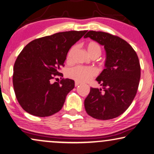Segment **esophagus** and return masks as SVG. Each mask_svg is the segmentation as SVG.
<instances>
[{"label": "esophagus", "mask_w": 154, "mask_h": 154, "mask_svg": "<svg viewBox=\"0 0 154 154\" xmlns=\"http://www.w3.org/2000/svg\"><path fill=\"white\" fill-rule=\"evenodd\" d=\"M79 85V82H75V87H77Z\"/></svg>", "instance_id": "obj_1"}]
</instances>
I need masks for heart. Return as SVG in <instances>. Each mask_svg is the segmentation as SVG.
Wrapping results in <instances>:
<instances>
[{"instance_id":"1","label":"heart","mask_w":154,"mask_h":154,"mask_svg":"<svg viewBox=\"0 0 154 154\" xmlns=\"http://www.w3.org/2000/svg\"><path fill=\"white\" fill-rule=\"evenodd\" d=\"M87 51L91 57L98 56L100 57L102 53V48L97 42L91 41L87 45ZM77 49V45H74L70 48L67 55V60L71 62L72 60L74 54ZM67 75L74 80L79 82H87L90 80L93 77L97 75V70L93 67H82V66H76L69 69Z\"/></svg>"}]
</instances>
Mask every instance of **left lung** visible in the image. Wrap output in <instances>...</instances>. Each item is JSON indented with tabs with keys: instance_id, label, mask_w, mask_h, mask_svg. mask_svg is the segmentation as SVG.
<instances>
[{
	"instance_id": "left-lung-1",
	"label": "left lung",
	"mask_w": 154,
	"mask_h": 154,
	"mask_svg": "<svg viewBox=\"0 0 154 154\" xmlns=\"http://www.w3.org/2000/svg\"><path fill=\"white\" fill-rule=\"evenodd\" d=\"M84 38H90L104 46L105 69L96 80L102 89L91 87L85 100V107L91 117L108 120L122 114L137 94L141 67L137 52L119 37L100 31H89Z\"/></svg>"
}]
</instances>
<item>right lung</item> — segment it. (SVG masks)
Here are the masks:
<instances>
[{
	"label": "right lung",
	"mask_w": 154,
	"mask_h": 154,
	"mask_svg": "<svg viewBox=\"0 0 154 154\" xmlns=\"http://www.w3.org/2000/svg\"><path fill=\"white\" fill-rule=\"evenodd\" d=\"M67 31L35 39L17 56L13 67V84L17 102L25 112L45 117L59 112L75 82L62 79L52 83L64 66L70 48L86 33Z\"/></svg>",
	"instance_id": "add662e5"
}]
</instances>
